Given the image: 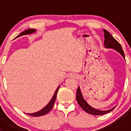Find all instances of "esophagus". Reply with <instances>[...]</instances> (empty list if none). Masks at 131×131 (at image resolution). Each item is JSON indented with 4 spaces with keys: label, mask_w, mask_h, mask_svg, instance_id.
<instances>
[{
    "label": "esophagus",
    "mask_w": 131,
    "mask_h": 131,
    "mask_svg": "<svg viewBox=\"0 0 131 131\" xmlns=\"http://www.w3.org/2000/svg\"><path fill=\"white\" fill-rule=\"evenodd\" d=\"M71 77H75V75H71Z\"/></svg>",
    "instance_id": "obj_1"
}]
</instances>
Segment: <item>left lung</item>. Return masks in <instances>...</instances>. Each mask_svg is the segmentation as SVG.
<instances>
[{
	"label": "left lung",
	"instance_id": "8db88e82",
	"mask_svg": "<svg viewBox=\"0 0 131 131\" xmlns=\"http://www.w3.org/2000/svg\"><path fill=\"white\" fill-rule=\"evenodd\" d=\"M104 45L105 48H113L114 50H115L116 51H117L118 52L120 53L121 55L123 56V57L125 58V54L123 50L122 47H121V45H120L119 42L115 40L114 38L112 36V35L109 33L108 31L106 29H104ZM76 98H77V102L79 103V104L82 108L83 109V110H84L86 113H90V114H92V115H104L105 113H107L109 112H112L113 109L115 108V107L111 109V110H106V111H101L98 110L96 109L93 108L92 107H91L90 105L86 102L85 100H84V98L83 97L82 95V93L81 92V89L80 87L79 86L78 89H77V95H76Z\"/></svg>",
	"mask_w": 131,
	"mask_h": 131
}]
</instances>
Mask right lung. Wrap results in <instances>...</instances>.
Segmentation results:
<instances>
[{"label":"right lung","instance_id":"1","mask_svg":"<svg viewBox=\"0 0 131 131\" xmlns=\"http://www.w3.org/2000/svg\"><path fill=\"white\" fill-rule=\"evenodd\" d=\"M36 29H27V30H25L24 31V32H22L19 35L18 37H20L21 35H29V34H31V33H35ZM60 86L58 87V89H56V91L55 93H54V96H53L52 98L51 99V100L50 101V102L48 103V104L47 106H45L43 109L42 110H40V111L37 112H35V113H27V115H31V116H33V117H39V116H42V115H46L47 113H48L51 110L52 108L53 107L54 104V102H55V100H56V96H57V93H58V89Z\"/></svg>","mask_w":131,"mask_h":131}]
</instances>
